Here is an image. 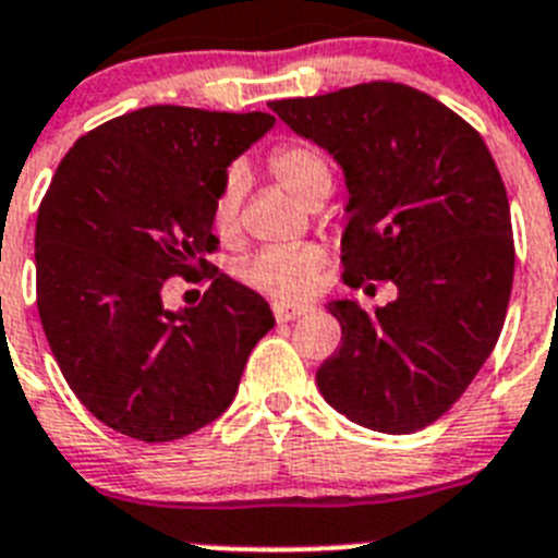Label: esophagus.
<instances>
[{
    "mask_svg": "<svg viewBox=\"0 0 558 558\" xmlns=\"http://www.w3.org/2000/svg\"><path fill=\"white\" fill-rule=\"evenodd\" d=\"M272 311H275V319L278 323H291V319H298V316L308 314V305H300V303H283V300H278V303H272Z\"/></svg>",
    "mask_w": 558,
    "mask_h": 558,
    "instance_id": "34e87169",
    "label": "esophagus"
}]
</instances>
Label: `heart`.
Segmentation results:
<instances>
[{"mask_svg": "<svg viewBox=\"0 0 558 558\" xmlns=\"http://www.w3.org/2000/svg\"><path fill=\"white\" fill-rule=\"evenodd\" d=\"M272 178L300 203H308L316 192H330L328 158L311 144L286 142L275 147L267 158ZM244 180L239 172H230L219 185L210 222L222 239H230L239 230V208H242ZM328 255L319 244H294V247H264L239 264V278L250 289L272 294V298H303L316 286L323 275Z\"/></svg>", "mask_w": 558, "mask_h": 558, "instance_id": "b5f03b06", "label": "heart"}]
</instances>
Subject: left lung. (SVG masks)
I'll return each mask as SVG.
<instances>
[{"label": "left lung", "mask_w": 558, "mask_h": 558, "mask_svg": "<svg viewBox=\"0 0 558 558\" xmlns=\"http://www.w3.org/2000/svg\"><path fill=\"white\" fill-rule=\"evenodd\" d=\"M269 108L344 172V283L398 289L375 311L328 305L341 348L316 386L380 434L436 423L498 344L514 280L509 197L484 138L448 105L386 80Z\"/></svg>", "instance_id": "obj_1"}]
</instances>
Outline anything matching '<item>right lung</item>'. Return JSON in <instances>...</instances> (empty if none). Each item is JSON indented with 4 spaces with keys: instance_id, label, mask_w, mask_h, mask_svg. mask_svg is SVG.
Returning <instances> with one entry per match:
<instances>
[{
    "instance_id": "obj_1",
    "label": "right lung",
    "mask_w": 558,
    "mask_h": 558,
    "mask_svg": "<svg viewBox=\"0 0 558 558\" xmlns=\"http://www.w3.org/2000/svg\"><path fill=\"white\" fill-rule=\"evenodd\" d=\"M269 113L149 105L80 135L35 222V294L60 373L99 423L172 441L214 423L275 316L208 260L210 205ZM205 277L197 306L169 312V277ZM197 283V280H194Z\"/></svg>"
}]
</instances>
